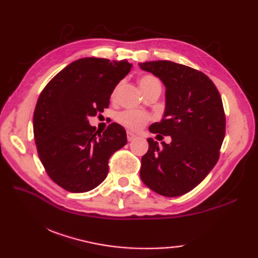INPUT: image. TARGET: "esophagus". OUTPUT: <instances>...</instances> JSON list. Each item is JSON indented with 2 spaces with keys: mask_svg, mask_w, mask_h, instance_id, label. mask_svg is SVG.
I'll return each mask as SVG.
<instances>
[{
  "mask_svg": "<svg viewBox=\"0 0 258 258\" xmlns=\"http://www.w3.org/2000/svg\"><path fill=\"white\" fill-rule=\"evenodd\" d=\"M126 135H127V140L131 142L136 139V134H134L133 132H130V131H127V133H126Z\"/></svg>",
  "mask_w": 258,
  "mask_h": 258,
  "instance_id": "1",
  "label": "esophagus"
}]
</instances>
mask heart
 <instances>
[{"mask_svg": "<svg viewBox=\"0 0 258 258\" xmlns=\"http://www.w3.org/2000/svg\"><path fill=\"white\" fill-rule=\"evenodd\" d=\"M139 85L141 87L142 92H145L153 87H160L161 89V82L154 75L145 74L142 75L139 79ZM116 90H114L113 96H115ZM150 119V116L144 112L141 111H124L117 114L116 120L120 124L127 127L130 130H140L141 127L146 124L147 120Z\"/></svg>", "mask_w": 258, "mask_h": 258, "instance_id": "heart-1", "label": "heart"}]
</instances>
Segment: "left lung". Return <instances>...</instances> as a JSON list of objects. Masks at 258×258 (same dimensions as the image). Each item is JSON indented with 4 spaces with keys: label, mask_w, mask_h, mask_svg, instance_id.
Returning a JSON list of instances; mask_svg holds the SVG:
<instances>
[{
    "label": "left lung",
    "mask_w": 258,
    "mask_h": 258,
    "mask_svg": "<svg viewBox=\"0 0 258 258\" xmlns=\"http://www.w3.org/2000/svg\"><path fill=\"white\" fill-rule=\"evenodd\" d=\"M165 86V111L150 132L171 136L158 145L147 139L141 178L155 193L176 197L188 193L210 173L220 157L225 114L216 86L200 71L171 61L140 63Z\"/></svg>",
    "instance_id": "1"
}]
</instances>
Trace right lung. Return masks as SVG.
<instances>
[{
    "label": "right lung",
    "mask_w": 258,
    "mask_h": 258,
    "mask_svg": "<svg viewBox=\"0 0 258 258\" xmlns=\"http://www.w3.org/2000/svg\"><path fill=\"white\" fill-rule=\"evenodd\" d=\"M131 69L126 59L80 58L42 91L33 115L34 140L47 175L62 188H95L107 176L109 157L127 143L123 126L112 123L101 134L89 117L108 107L115 86Z\"/></svg>",
    "instance_id": "right-lung-1"
}]
</instances>
